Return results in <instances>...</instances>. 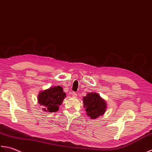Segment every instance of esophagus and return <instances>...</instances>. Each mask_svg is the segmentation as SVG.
<instances>
[{
    "instance_id": "esophagus-1",
    "label": "esophagus",
    "mask_w": 152,
    "mask_h": 152,
    "mask_svg": "<svg viewBox=\"0 0 152 152\" xmlns=\"http://www.w3.org/2000/svg\"><path fill=\"white\" fill-rule=\"evenodd\" d=\"M71 94H72L73 97H76L77 96V93L75 92H72V93H71Z\"/></svg>"
}]
</instances>
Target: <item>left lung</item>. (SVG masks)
<instances>
[{
  "label": "left lung",
  "instance_id": "obj_1",
  "mask_svg": "<svg viewBox=\"0 0 152 152\" xmlns=\"http://www.w3.org/2000/svg\"><path fill=\"white\" fill-rule=\"evenodd\" d=\"M83 104L87 115L96 119L106 112V104L97 93H88L83 98Z\"/></svg>",
  "mask_w": 152,
  "mask_h": 152
}]
</instances>
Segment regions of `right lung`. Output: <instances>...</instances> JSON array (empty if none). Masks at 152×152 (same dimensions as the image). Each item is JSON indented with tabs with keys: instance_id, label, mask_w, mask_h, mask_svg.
I'll return each mask as SVG.
<instances>
[{
	"instance_id": "obj_1",
	"label": "right lung",
	"mask_w": 152,
	"mask_h": 152,
	"mask_svg": "<svg viewBox=\"0 0 152 152\" xmlns=\"http://www.w3.org/2000/svg\"><path fill=\"white\" fill-rule=\"evenodd\" d=\"M66 95L60 86H54L40 92L38 102L40 105L45 106V111L55 112L59 110V106L62 103Z\"/></svg>"
}]
</instances>
